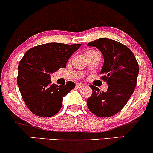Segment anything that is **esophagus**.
<instances>
[{
	"instance_id": "esophagus-1",
	"label": "esophagus",
	"mask_w": 153,
	"mask_h": 153,
	"mask_svg": "<svg viewBox=\"0 0 153 153\" xmlns=\"http://www.w3.org/2000/svg\"><path fill=\"white\" fill-rule=\"evenodd\" d=\"M76 85V87H78V88H82V87H83L85 85H83V84L82 83H77Z\"/></svg>"
}]
</instances>
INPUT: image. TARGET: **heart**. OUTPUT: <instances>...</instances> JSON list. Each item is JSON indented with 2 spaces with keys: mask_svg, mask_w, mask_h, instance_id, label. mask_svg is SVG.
I'll use <instances>...</instances> for the list:
<instances>
[{
  "mask_svg": "<svg viewBox=\"0 0 153 153\" xmlns=\"http://www.w3.org/2000/svg\"><path fill=\"white\" fill-rule=\"evenodd\" d=\"M88 52H89V51H88Z\"/></svg>",
  "mask_w": 153,
  "mask_h": 153,
  "instance_id": "obj_1",
  "label": "heart"
}]
</instances>
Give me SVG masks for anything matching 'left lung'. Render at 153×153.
<instances>
[{"label": "left lung", "mask_w": 153, "mask_h": 153, "mask_svg": "<svg viewBox=\"0 0 153 153\" xmlns=\"http://www.w3.org/2000/svg\"><path fill=\"white\" fill-rule=\"evenodd\" d=\"M101 52L104 65L100 74L107 82V91L90 85L92 94L87 100L90 111L99 117H110L125 107L136 87L139 66L133 52L126 46L108 38L87 44Z\"/></svg>", "instance_id": "obj_1"}]
</instances>
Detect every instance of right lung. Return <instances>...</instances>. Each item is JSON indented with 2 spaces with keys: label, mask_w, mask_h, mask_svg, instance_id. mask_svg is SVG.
Masks as SVG:
<instances>
[{
  "label": "right lung",
  "mask_w": 153,
  "mask_h": 153,
  "mask_svg": "<svg viewBox=\"0 0 153 153\" xmlns=\"http://www.w3.org/2000/svg\"><path fill=\"white\" fill-rule=\"evenodd\" d=\"M81 44L49 43L34 46L25 53L18 66L17 84L29 110L35 115L49 117L61 110L65 96L75 87L51 82V74L66 68L68 59Z\"/></svg>",
  "instance_id": "1"
}]
</instances>
